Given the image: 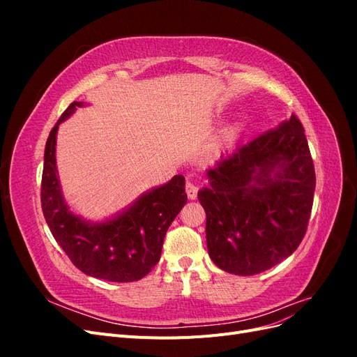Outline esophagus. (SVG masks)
I'll use <instances>...</instances> for the list:
<instances>
[{
	"label": "esophagus",
	"mask_w": 357,
	"mask_h": 357,
	"mask_svg": "<svg viewBox=\"0 0 357 357\" xmlns=\"http://www.w3.org/2000/svg\"><path fill=\"white\" fill-rule=\"evenodd\" d=\"M186 193H188L189 199H197V195H198L197 185H193L192 181H188L186 183Z\"/></svg>",
	"instance_id": "obj_1"
}]
</instances>
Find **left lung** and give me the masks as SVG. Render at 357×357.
<instances>
[{"instance_id": "1", "label": "left lung", "mask_w": 357, "mask_h": 357, "mask_svg": "<svg viewBox=\"0 0 357 357\" xmlns=\"http://www.w3.org/2000/svg\"><path fill=\"white\" fill-rule=\"evenodd\" d=\"M198 192L207 214L211 261L226 273L255 275L294 253L304 238L316 189L304 128L289 121L220 158Z\"/></svg>"}]
</instances>
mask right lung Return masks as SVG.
I'll return each mask as SVG.
<instances>
[{
    "instance_id": "add662e5",
    "label": "right lung",
    "mask_w": 357,
    "mask_h": 357,
    "mask_svg": "<svg viewBox=\"0 0 357 357\" xmlns=\"http://www.w3.org/2000/svg\"><path fill=\"white\" fill-rule=\"evenodd\" d=\"M83 105L82 101L70 104L49 134L41 178L43 214L52 235L82 273L114 283L137 282L160 259L169 225L188 202L186 181L174 176L104 220H88L74 213L58 174L56 135L59 125Z\"/></svg>"
}]
</instances>
